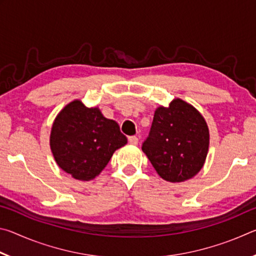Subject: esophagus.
<instances>
[{
  "label": "esophagus",
  "mask_w": 256,
  "mask_h": 256,
  "mask_svg": "<svg viewBox=\"0 0 256 256\" xmlns=\"http://www.w3.org/2000/svg\"><path fill=\"white\" fill-rule=\"evenodd\" d=\"M128 142L131 144H133V146H136L138 144V138L136 136H128Z\"/></svg>",
  "instance_id": "1"
}]
</instances>
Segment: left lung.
Returning <instances> with one entry per match:
<instances>
[{
	"label": "left lung",
	"instance_id": "left-lung-1",
	"mask_svg": "<svg viewBox=\"0 0 256 256\" xmlns=\"http://www.w3.org/2000/svg\"><path fill=\"white\" fill-rule=\"evenodd\" d=\"M209 144V128L201 112L175 98L168 107L156 110L142 151L162 180L180 183L202 170Z\"/></svg>",
	"mask_w": 256,
	"mask_h": 256
}]
</instances>
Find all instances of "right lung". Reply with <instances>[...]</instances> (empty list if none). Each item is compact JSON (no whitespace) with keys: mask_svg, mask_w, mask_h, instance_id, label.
I'll use <instances>...</instances> for the list:
<instances>
[{"mask_svg":"<svg viewBox=\"0 0 256 256\" xmlns=\"http://www.w3.org/2000/svg\"><path fill=\"white\" fill-rule=\"evenodd\" d=\"M128 144L118 124L98 107H86L76 99L60 110L52 125L50 146L60 170L78 180L100 174L112 154Z\"/></svg>","mask_w":256,"mask_h":256,"instance_id":"1","label":"right lung"}]
</instances>
